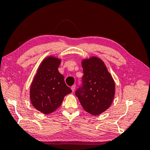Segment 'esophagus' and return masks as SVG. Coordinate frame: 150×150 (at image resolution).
I'll list each match as a JSON object with an SVG mask.
<instances>
[{"label":"esophagus","mask_w":150,"mask_h":150,"mask_svg":"<svg viewBox=\"0 0 150 150\" xmlns=\"http://www.w3.org/2000/svg\"><path fill=\"white\" fill-rule=\"evenodd\" d=\"M75 89H76V85H73L72 87H71V90H72V92H74V91Z\"/></svg>","instance_id":"esophagus-1"}]
</instances>
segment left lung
I'll use <instances>...</instances> for the list:
<instances>
[{
    "label": "left lung",
    "mask_w": 150,
    "mask_h": 150,
    "mask_svg": "<svg viewBox=\"0 0 150 150\" xmlns=\"http://www.w3.org/2000/svg\"><path fill=\"white\" fill-rule=\"evenodd\" d=\"M82 65L83 75L75 94L86 111L98 115L111 105L115 82L103 62L98 58L83 60Z\"/></svg>",
    "instance_id": "1"
}]
</instances>
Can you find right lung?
<instances>
[{
  "instance_id": "right-lung-1",
  "label": "right lung",
  "mask_w": 150,
  "mask_h": 150,
  "mask_svg": "<svg viewBox=\"0 0 150 150\" xmlns=\"http://www.w3.org/2000/svg\"><path fill=\"white\" fill-rule=\"evenodd\" d=\"M60 63V60L54 57L46 58L31 83V103L45 114L51 113L59 108L64 97L72 92L65 83L64 76L58 70Z\"/></svg>"
}]
</instances>
